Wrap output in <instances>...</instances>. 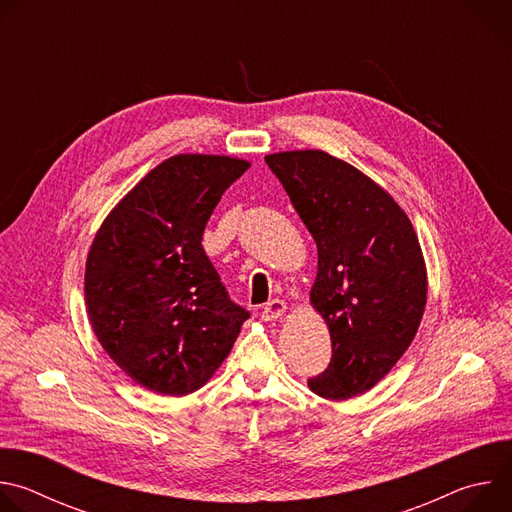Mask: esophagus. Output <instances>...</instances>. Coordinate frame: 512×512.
<instances>
[{"instance_id":"1","label":"esophagus","mask_w":512,"mask_h":512,"mask_svg":"<svg viewBox=\"0 0 512 512\" xmlns=\"http://www.w3.org/2000/svg\"><path fill=\"white\" fill-rule=\"evenodd\" d=\"M285 310H287V306H285L283 300H271V302L265 304V308L261 312V320H265V322L277 320V318H281L285 314Z\"/></svg>"}]
</instances>
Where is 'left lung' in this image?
I'll return each instance as SVG.
<instances>
[{
	"label": "left lung",
	"instance_id": "8db88e82",
	"mask_svg": "<svg viewBox=\"0 0 512 512\" xmlns=\"http://www.w3.org/2000/svg\"><path fill=\"white\" fill-rule=\"evenodd\" d=\"M318 247L310 302L332 340L308 387L332 401L375 387L413 342L427 273L413 225L369 176L320 150L265 156Z\"/></svg>",
	"mask_w": 512,
	"mask_h": 512
}]
</instances>
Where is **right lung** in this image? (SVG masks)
I'll list each match as a JSON object with an SVG mask.
<instances>
[{
	"instance_id": "obj_1",
	"label": "right lung",
	"mask_w": 512,
	"mask_h": 512,
	"mask_svg": "<svg viewBox=\"0 0 512 512\" xmlns=\"http://www.w3.org/2000/svg\"><path fill=\"white\" fill-rule=\"evenodd\" d=\"M249 166L229 156L168 158L95 235L85 269L89 322L117 367L154 393L200 389L249 318L202 249L214 206Z\"/></svg>"
}]
</instances>
